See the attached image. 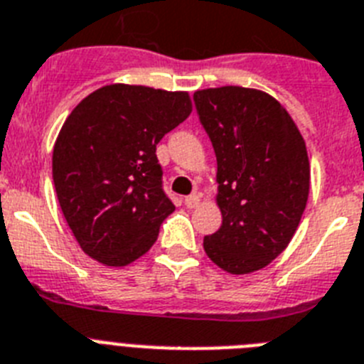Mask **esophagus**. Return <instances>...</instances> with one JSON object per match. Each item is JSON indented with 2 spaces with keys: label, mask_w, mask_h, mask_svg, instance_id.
Returning <instances> with one entry per match:
<instances>
[{
  "label": "esophagus",
  "mask_w": 364,
  "mask_h": 364,
  "mask_svg": "<svg viewBox=\"0 0 364 364\" xmlns=\"http://www.w3.org/2000/svg\"><path fill=\"white\" fill-rule=\"evenodd\" d=\"M198 203H200V196H198V194H191V196L185 198V205H187L188 209H194V207H198Z\"/></svg>",
  "instance_id": "obj_1"
}]
</instances>
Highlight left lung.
I'll list each match as a JSON object with an SVG mask.
<instances>
[{"label": "left lung", "instance_id": "obj_1", "mask_svg": "<svg viewBox=\"0 0 364 364\" xmlns=\"http://www.w3.org/2000/svg\"><path fill=\"white\" fill-rule=\"evenodd\" d=\"M194 105L216 154L222 225L207 235L209 259L229 274L261 270L289 246L309 196L300 131L267 92L198 90Z\"/></svg>", "mask_w": 364, "mask_h": 364}]
</instances>
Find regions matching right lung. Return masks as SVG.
Listing matches in <instances>:
<instances>
[{
    "label": "right lung",
    "instance_id": "obj_1",
    "mask_svg": "<svg viewBox=\"0 0 364 364\" xmlns=\"http://www.w3.org/2000/svg\"><path fill=\"white\" fill-rule=\"evenodd\" d=\"M191 111L187 92L107 85L66 118L53 148V183L87 255L125 267L154 246L176 209L155 151Z\"/></svg>",
    "mask_w": 364,
    "mask_h": 364
}]
</instances>
